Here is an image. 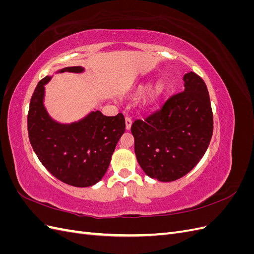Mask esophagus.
Here are the masks:
<instances>
[{"label":"esophagus","mask_w":254,"mask_h":254,"mask_svg":"<svg viewBox=\"0 0 254 254\" xmlns=\"http://www.w3.org/2000/svg\"><path fill=\"white\" fill-rule=\"evenodd\" d=\"M125 122H126V129L129 130L130 127H131V124H132V120L130 117H126L125 118Z\"/></svg>","instance_id":"1"}]
</instances>
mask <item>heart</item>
I'll list each match as a JSON object with an SVG mask.
<instances>
[{
	"label": "heart",
	"mask_w": 254,
	"mask_h": 254,
	"mask_svg": "<svg viewBox=\"0 0 254 254\" xmlns=\"http://www.w3.org/2000/svg\"><path fill=\"white\" fill-rule=\"evenodd\" d=\"M144 88H142V90ZM163 91H164V84L162 82L157 83L156 86L150 90V92H149V98L151 99V101H153V99H156L157 97H159L161 94H162Z\"/></svg>",
	"instance_id": "heart-1"
}]
</instances>
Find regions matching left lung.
<instances>
[{"mask_svg":"<svg viewBox=\"0 0 254 254\" xmlns=\"http://www.w3.org/2000/svg\"><path fill=\"white\" fill-rule=\"evenodd\" d=\"M184 91L131 125L134 152L142 170L159 181L186 176L203 157L213 134L207 88L194 72L184 75Z\"/></svg>","mask_w":254,"mask_h":254,"instance_id":"left-lung-1","label":"left lung"}]
</instances>
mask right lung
<instances>
[{"instance_id":"obj_1","label":"right lung","mask_w":254,"mask_h":254,"mask_svg":"<svg viewBox=\"0 0 254 254\" xmlns=\"http://www.w3.org/2000/svg\"><path fill=\"white\" fill-rule=\"evenodd\" d=\"M82 72L80 66H68L60 72ZM51 77L38 82L30 98L27 114L29 142L43 166L68 186L86 188L101 180L111 161L120 137L125 131L122 113L106 117L101 111L71 125L53 121L43 107L44 84Z\"/></svg>"}]
</instances>
